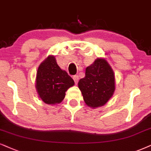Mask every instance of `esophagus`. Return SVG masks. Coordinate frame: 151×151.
Masks as SVG:
<instances>
[{
	"instance_id": "obj_1",
	"label": "esophagus",
	"mask_w": 151,
	"mask_h": 151,
	"mask_svg": "<svg viewBox=\"0 0 151 151\" xmlns=\"http://www.w3.org/2000/svg\"><path fill=\"white\" fill-rule=\"evenodd\" d=\"M73 79L74 81V83H76V84H77L78 81H79V76L77 75H74L73 77Z\"/></svg>"
}]
</instances>
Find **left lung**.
<instances>
[{
  "label": "left lung",
  "mask_w": 151,
  "mask_h": 151,
  "mask_svg": "<svg viewBox=\"0 0 151 151\" xmlns=\"http://www.w3.org/2000/svg\"><path fill=\"white\" fill-rule=\"evenodd\" d=\"M85 75L78 86L86 104L92 108L104 105L115 91V77L109 64L105 59L97 58L86 68Z\"/></svg>",
  "instance_id": "left-lung-1"
}]
</instances>
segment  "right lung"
Masks as SVG:
<instances>
[{"label":"right lung","instance_id":"add662e5","mask_svg":"<svg viewBox=\"0 0 151 151\" xmlns=\"http://www.w3.org/2000/svg\"><path fill=\"white\" fill-rule=\"evenodd\" d=\"M74 84V80L60 69L53 56H49L38 67L35 88L46 104L53 105L61 102L66 91Z\"/></svg>","mask_w":151,"mask_h":151}]
</instances>
